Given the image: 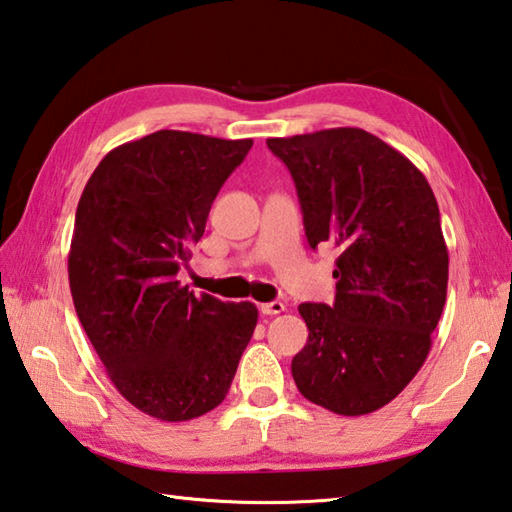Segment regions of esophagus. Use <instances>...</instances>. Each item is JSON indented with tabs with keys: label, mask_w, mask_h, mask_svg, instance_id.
Instances as JSON below:
<instances>
[{
	"label": "esophagus",
	"mask_w": 512,
	"mask_h": 512,
	"mask_svg": "<svg viewBox=\"0 0 512 512\" xmlns=\"http://www.w3.org/2000/svg\"><path fill=\"white\" fill-rule=\"evenodd\" d=\"M259 311H262L264 315H280L284 311V304L273 300V302H266V304L259 306Z\"/></svg>",
	"instance_id": "esophagus-1"
}]
</instances>
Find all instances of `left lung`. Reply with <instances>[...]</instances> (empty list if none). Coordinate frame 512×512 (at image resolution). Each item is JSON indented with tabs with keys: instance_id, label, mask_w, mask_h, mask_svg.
I'll return each mask as SVG.
<instances>
[{
	"instance_id": "obj_1",
	"label": "left lung",
	"mask_w": 512,
	"mask_h": 512,
	"mask_svg": "<svg viewBox=\"0 0 512 512\" xmlns=\"http://www.w3.org/2000/svg\"><path fill=\"white\" fill-rule=\"evenodd\" d=\"M291 172L311 248L333 244L336 302L300 304V394L342 416L376 412L423 367L448 293V246L421 170L358 127L268 138Z\"/></svg>"
}]
</instances>
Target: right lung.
Segmentation results:
<instances>
[{
  "label": "right lung",
  "instance_id": "add662e5",
  "mask_svg": "<svg viewBox=\"0 0 512 512\" xmlns=\"http://www.w3.org/2000/svg\"><path fill=\"white\" fill-rule=\"evenodd\" d=\"M250 147L161 129L111 150L78 201L69 284L80 324L118 392L159 421L215 410L253 338L255 304L176 280Z\"/></svg>",
  "mask_w": 512,
  "mask_h": 512
}]
</instances>
